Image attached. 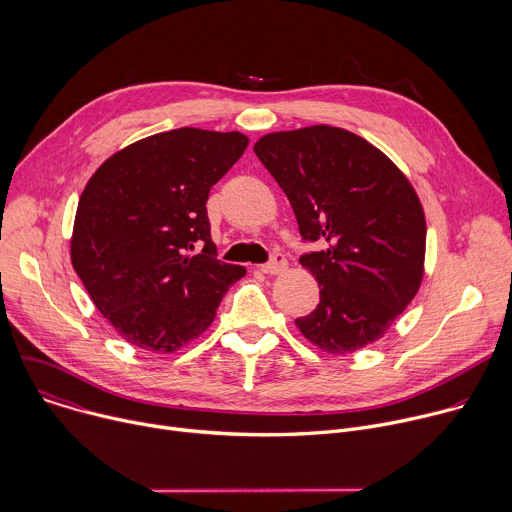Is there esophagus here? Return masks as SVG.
<instances>
[{"mask_svg":"<svg viewBox=\"0 0 512 512\" xmlns=\"http://www.w3.org/2000/svg\"><path fill=\"white\" fill-rule=\"evenodd\" d=\"M287 269V259L283 253H273L271 255V261L263 263L261 265V271L263 273H269V275H277V273H283Z\"/></svg>","mask_w":512,"mask_h":512,"instance_id":"esophagus-1","label":"esophagus"}]
</instances>
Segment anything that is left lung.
<instances>
[{
	"label": "left lung",
	"instance_id": "left-lung-1",
	"mask_svg": "<svg viewBox=\"0 0 512 512\" xmlns=\"http://www.w3.org/2000/svg\"><path fill=\"white\" fill-rule=\"evenodd\" d=\"M253 152L285 192L300 235L322 251L300 257L320 304L296 320L330 354L379 340L423 279L425 216L405 174L367 139L312 125L263 135Z\"/></svg>",
	"mask_w": 512,
	"mask_h": 512
}]
</instances>
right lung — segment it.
Masks as SVG:
<instances>
[{"mask_svg":"<svg viewBox=\"0 0 512 512\" xmlns=\"http://www.w3.org/2000/svg\"><path fill=\"white\" fill-rule=\"evenodd\" d=\"M249 137L182 127L113 154L85 186L70 259L97 310L133 346L176 352L214 320L245 267L216 259L206 200ZM203 245L198 256L194 246Z\"/></svg>","mask_w":512,"mask_h":512,"instance_id":"right-lung-1","label":"right lung"}]
</instances>
